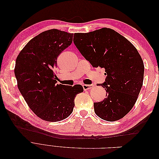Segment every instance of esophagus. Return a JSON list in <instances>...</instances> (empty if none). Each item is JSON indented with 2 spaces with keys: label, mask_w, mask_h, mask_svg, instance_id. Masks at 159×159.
<instances>
[{
  "label": "esophagus",
  "mask_w": 159,
  "mask_h": 159,
  "mask_svg": "<svg viewBox=\"0 0 159 159\" xmlns=\"http://www.w3.org/2000/svg\"><path fill=\"white\" fill-rule=\"evenodd\" d=\"M82 86H83L84 89L85 91H86V90H89V89H91V88H93L94 85H93V84H90V85L84 84Z\"/></svg>",
  "instance_id": "obj_1"
}]
</instances>
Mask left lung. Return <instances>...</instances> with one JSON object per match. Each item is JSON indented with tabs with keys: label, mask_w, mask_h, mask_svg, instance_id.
<instances>
[{
	"label": "left lung",
	"mask_w": 159,
	"mask_h": 159,
	"mask_svg": "<svg viewBox=\"0 0 159 159\" xmlns=\"http://www.w3.org/2000/svg\"><path fill=\"white\" fill-rule=\"evenodd\" d=\"M77 48L93 68L105 69L106 98L94 103L95 114L107 121L123 118L136 103L143 86L144 64L134 47L114 30L102 28L74 34Z\"/></svg>",
	"instance_id": "left-lung-1"
}]
</instances>
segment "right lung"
Segmentation results:
<instances>
[{
  "instance_id": "right-lung-1",
  "label": "right lung",
  "mask_w": 159,
  "mask_h": 159,
  "mask_svg": "<svg viewBox=\"0 0 159 159\" xmlns=\"http://www.w3.org/2000/svg\"><path fill=\"white\" fill-rule=\"evenodd\" d=\"M74 34L57 29L43 32L27 43L16 57L14 74L28 107L38 117L56 122L73 111L81 85L56 84L57 58L71 45Z\"/></svg>"
}]
</instances>
